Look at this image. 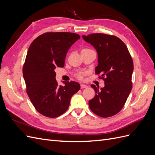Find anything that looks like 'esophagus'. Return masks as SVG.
I'll return each instance as SVG.
<instances>
[{
	"mask_svg": "<svg viewBox=\"0 0 155 155\" xmlns=\"http://www.w3.org/2000/svg\"><path fill=\"white\" fill-rule=\"evenodd\" d=\"M88 86L87 85H85V84H81V88H87Z\"/></svg>",
	"mask_w": 155,
	"mask_h": 155,
	"instance_id": "esophagus-1",
	"label": "esophagus"
}]
</instances>
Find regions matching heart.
I'll use <instances>...</instances> for the list:
<instances>
[{
	"mask_svg": "<svg viewBox=\"0 0 155 155\" xmlns=\"http://www.w3.org/2000/svg\"><path fill=\"white\" fill-rule=\"evenodd\" d=\"M78 77H79V78H82V77H83V74H82V73L79 74H78Z\"/></svg>",
	"mask_w": 155,
	"mask_h": 155,
	"instance_id": "heart-1",
	"label": "heart"
}]
</instances>
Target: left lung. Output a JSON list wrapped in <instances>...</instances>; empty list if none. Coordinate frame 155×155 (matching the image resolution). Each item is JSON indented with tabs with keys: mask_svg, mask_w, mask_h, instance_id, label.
Segmentation results:
<instances>
[{
	"mask_svg": "<svg viewBox=\"0 0 155 155\" xmlns=\"http://www.w3.org/2000/svg\"><path fill=\"white\" fill-rule=\"evenodd\" d=\"M82 37L96 50L98 64L95 72L105 82L100 90L91 85L96 94L89 101V107L103 118L112 116L122 109L132 89V58L125 43L116 36L92 34Z\"/></svg>",
	"mask_w": 155,
	"mask_h": 155,
	"instance_id": "8db88e82",
	"label": "left lung"
}]
</instances>
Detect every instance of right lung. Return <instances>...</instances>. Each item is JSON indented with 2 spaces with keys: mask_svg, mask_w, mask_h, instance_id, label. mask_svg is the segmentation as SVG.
Returning <instances> with one entry per match:
<instances>
[{
  "mask_svg": "<svg viewBox=\"0 0 155 155\" xmlns=\"http://www.w3.org/2000/svg\"><path fill=\"white\" fill-rule=\"evenodd\" d=\"M80 39L70 32H50L32 42L23 67V78L30 101L39 113L55 118L66 112L72 96L80 89L75 81H63L59 85L55 69L63 67L71 46Z\"/></svg>",
  "mask_w": 155,
  "mask_h": 155,
  "instance_id": "add662e5",
  "label": "right lung"
}]
</instances>
